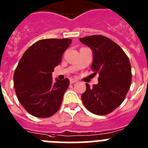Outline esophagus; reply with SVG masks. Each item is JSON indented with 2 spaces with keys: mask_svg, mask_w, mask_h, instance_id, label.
Instances as JSON below:
<instances>
[{
  "mask_svg": "<svg viewBox=\"0 0 148 148\" xmlns=\"http://www.w3.org/2000/svg\"><path fill=\"white\" fill-rule=\"evenodd\" d=\"M77 80H76V79H72V78H71V79H70V83H71V84H73V83H77Z\"/></svg>",
  "mask_w": 148,
  "mask_h": 148,
  "instance_id": "esophagus-1",
  "label": "esophagus"
}]
</instances>
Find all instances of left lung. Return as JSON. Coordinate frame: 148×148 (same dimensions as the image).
Wrapping results in <instances>:
<instances>
[{"label": "left lung", "instance_id": "8db88e82", "mask_svg": "<svg viewBox=\"0 0 148 148\" xmlns=\"http://www.w3.org/2000/svg\"><path fill=\"white\" fill-rule=\"evenodd\" d=\"M79 41L91 47L93 75H98V83L82 95L83 104L91 112L99 115L110 114L125 99L132 81L131 65L127 56L120 46L109 38L94 35Z\"/></svg>", "mask_w": 148, "mask_h": 148}]
</instances>
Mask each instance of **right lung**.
<instances>
[{
    "instance_id": "1",
    "label": "right lung",
    "mask_w": 148,
    "mask_h": 148,
    "mask_svg": "<svg viewBox=\"0 0 148 148\" xmlns=\"http://www.w3.org/2000/svg\"><path fill=\"white\" fill-rule=\"evenodd\" d=\"M71 43L70 38L41 39L19 61L14 73V87L18 100L30 115L48 118L60 109L70 82L68 78L54 81L52 72Z\"/></svg>"
}]
</instances>
